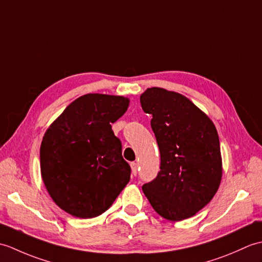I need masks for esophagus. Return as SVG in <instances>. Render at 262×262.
Wrapping results in <instances>:
<instances>
[{
  "label": "esophagus",
  "mask_w": 262,
  "mask_h": 262,
  "mask_svg": "<svg viewBox=\"0 0 262 262\" xmlns=\"http://www.w3.org/2000/svg\"><path fill=\"white\" fill-rule=\"evenodd\" d=\"M130 166H132V174L134 176V177H136L137 170H138V164L135 163V162H133V163H130Z\"/></svg>",
  "instance_id": "obj_1"
}]
</instances>
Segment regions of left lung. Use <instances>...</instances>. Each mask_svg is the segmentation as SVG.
<instances>
[{
    "label": "left lung",
    "mask_w": 262,
    "mask_h": 262,
    "mask_svg": "<svg viewBox=\"0 0 262 262\" xmlns=\"http://www.w3.org/2000/svg\"><path fill=\"white\" fill-rule=\"evenodd\" d=\"M144 113L161 155L157 178L142 187L154 210L179 222L196 215L221 185L223 168L220 138L214 122L182 94L148 88L141 94Z\"/></svg>",
    "instance_id": "obj_1"
}]
</instances>
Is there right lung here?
Here are the masks:
<instances>
[{
  "label": "right lung",
  "mask_w": 262,
  "mask_h": 262,
  "mask_svg": "<svg viewBox=\"0 0 262 262\" xmlns=\"http://www.w3.org/2000/svg\"><path fill=\"white\" fill-rule=\"evenodd\" d=\"M129 99L89 93L74 100L48 127L40 145L41 178L59 208L79 219L107 210L130 180L111 124Z\"/></svg>",
  "instance_id": "right-lung-1"
}]
</instances>
